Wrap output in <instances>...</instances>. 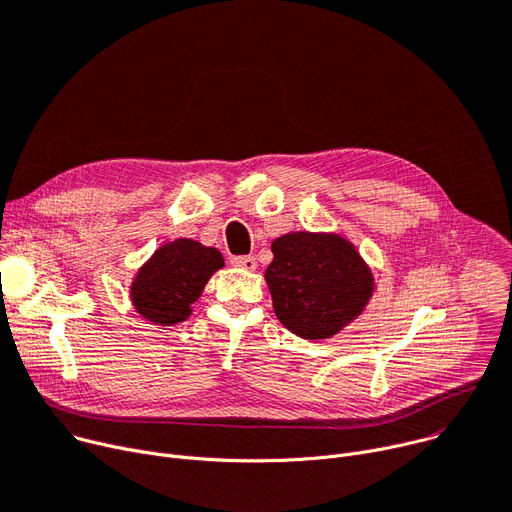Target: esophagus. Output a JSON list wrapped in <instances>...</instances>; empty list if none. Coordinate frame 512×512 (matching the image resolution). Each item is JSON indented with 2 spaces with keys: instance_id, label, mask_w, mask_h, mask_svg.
I'll return each instance as SVG.
<instances>
[{
  "instance_id": "34e87169",
  "label": "esophagus",
  "mask_w": 512,
  "mask_h": 512,
  "mask_svg": "<svg viewBox=\"0 0 512 512\" xmlns=\"http://www.w3.org/2000/svg\"><path fill=\"white\" fill-rule=\"evenodd\" d=\"M232 265L238 269H247V271H255L257 269V259L247 255V257H234Z\"/></svg>"
}]
</instances>
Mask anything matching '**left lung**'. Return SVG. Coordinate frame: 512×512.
<instances>
[{
	"mask_svg": "<svg viewBox=\"0 0 512 512\" xmlns=\"http://www.w3.org/2000/svg\"><path fill=\"white\" fill-rule=\"evenodd\" d=\"M265 282L274 313L304 339H329L354 323L377 288L372 267L348 236L292 230L271 243Z\"/></svg>",
	"mask_w": 512,
	"mask_h": 512,
	"instance_id": "left-lung-1",
	"label": "left lung"
}]
</instances>
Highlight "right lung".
Here are the masks:
<instances>
[{
	"mask_svg": "<svg viewBox=\"0 0 512 512\" xmlns=\"http://www.w3.org/2000/svg\"><path fill=\"white\" fill-rule=\"evenodd\" d=\"M222 267L224 257L216 247L193 238L162 243L131 278V306L156 327H175L191 317L193 304Z\"/></svg>",
	"mask_w": 512,
	"mask_h": 512,
	"instance_id": "right-lung-1",
	"label": "right lung"
}]
</instances>
